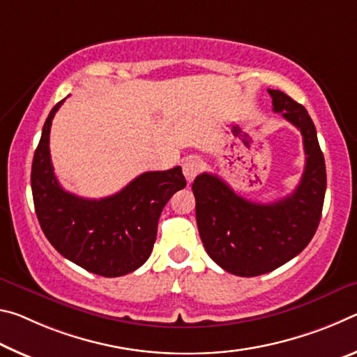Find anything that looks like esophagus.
I'll list each match as a JSON object with an SVG mask.
<instances>
[{
	"label": "esophagus",
	"mask_w": 357,
	"mask_h": 357,
	"mask_svg": "<svg viewBox=\"0 0 357 357\" xmlns=\"http://www.w3.org/2000/svg\"><path fill=\"white\" fill-rule=\"evenodd\" d=\"M201 169H202V162H201L199 158H197V156L186 158L185 162H183V175H185V178L191 183L192 180L196 178V175L201 172Z\"/></svg>",
	"instance_id": "34e87169"
}]
</instances>
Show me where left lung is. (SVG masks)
<instances>
[{"label":"left lung","instance_id":"left-lung-1","mask_svg":"<svg viewBox=\"0 0 357 357\" xmlns=\"http://www.w3.org/2000/svg\"><path fill=\"white\" fill-rule=\"evenodd\" d=\"M273 112L301 131L305 169L293 195L272 204L238 196L218 175L204 172L192 183L196 221L204 248L226 272L256 277L275 271L301 253L318 229L326 195V165L317 128L302 104L268 90Z\"/></svg>","mask_w":357,"mask_h":357}]
</instances>
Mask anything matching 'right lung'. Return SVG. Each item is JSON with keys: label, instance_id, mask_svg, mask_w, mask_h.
Masks as SVG:
<instances>
[{"label": "right lung", "instance_id": "1", "mask_svg": "<svg viewBox=\"0 0 357 357\" xmlns=\"http://www.w3.org/2000/svg\"><path fill=\"white\" fill-rule=\"evenodd\" d=\"M60 101L47 116L31 166L39 225L58 253L101 277L136 271L153 250L158 220L175 191L186 186L182 167L144 172L102 199H85L61 188L50 160L49 137Z\"/></svg>", "mask_w": 357, "mask_h": 357}]
</instances>
